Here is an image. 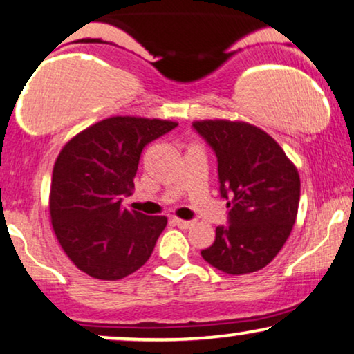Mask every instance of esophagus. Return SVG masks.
Segmentation results:
<instances>
[{"label": "esophagus", "instance_id": "esophagus-1", "mask_svg": "<svg viewBox=\"0 0 354 354\" xmlns=\"http://www.w3.org/2000/svg\"><path fill=\"white\" fill-rule=\"evenodd\" d=\"M174 225L180 227V229H189V227L194 225V222L192 221H181V218H173Z\"/></svg>", "mask_w": 354, "mask_h": 354}]
</instances>
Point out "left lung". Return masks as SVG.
Wrapping results in <instances>:
<instances>
[{"mask_svg": "<svg viewBox=\"0 0 354 354\" xmlns=\"http://www.w3.org/2000/svg\"><path fill=\"white\" fill-rule=\"evenodd\" d=\"M194 131L217 156L221 196L229 225L201 252L227 274L265 268L279 253L297 217L301 180L297 168L265 131L247 122L196 120Z\"/></svg>", "mask_w": 354, "mask_h": 354, "instance_id": "1", "label": "left lung"}]
</instances>
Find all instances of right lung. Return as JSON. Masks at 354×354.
<instances>
[{
    "label": "right lung",
    "mask_w": 354,
    "mask_h": 354,
    "mask_svg": "<svg viewBox=\"0 0 354 354\" xmlns=\"http://www.w3.org/2000/svg\"><path fill=\"white\" fill-rule=\"evenodd\" d=\"M115 115L89 125L62 149L52 174L50 217L58 243L88 276L118 281L144 266L167 217L122 207L142 150L176 127Z\"/></svg>",
    "instance_id": "1"
}]
</instances>
